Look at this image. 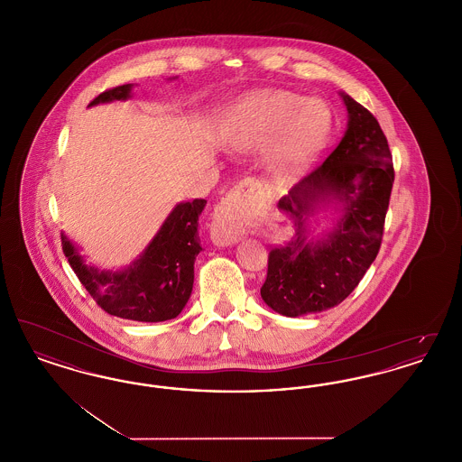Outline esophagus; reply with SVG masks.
<instances>
[{
  "label": "esophagus",
  "instance_id": "obj_1",
  "mask_svg": "<svg viewBox=\"0 0 462 462\" xmlns=\"http://www.w3.org/2000/svg\"><path fill=\"white\" fill-rule=\"evenodd\" d=\"M262 200V187L258 181L247 178L228 196L221 199L215 208L211 236L221 245L234 244L241 237L242 226Z\"/></svg>",
  "mask_w": 462,
  "mask_h": 462
}]
</instances>
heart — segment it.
Wrapping results in <instances>:
<instances>
[{"label":"heart","instance_id":"b5f03b06","mask_svg":"<svg viewBox=\"0 0 462 462\" xmlns=\"http://www.w3.org/2000/svg\"><path fill=\"white\" fill-rule=\"evenodd\" d=\"M324 106L291 91H268L244 100L226 133V147L237 154L266 151L273 175L298 173L329 134Z\"/></svg>","mask_w":462,"mask_h":462}]
</instances>
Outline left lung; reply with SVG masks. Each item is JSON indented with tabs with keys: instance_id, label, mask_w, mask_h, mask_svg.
<instances>
[{
	"instance_id": "1",
	"label": "left lung",
	"mask_w": 462,
	"mask_h": 462,
	"mask_svg": "<svg viewBox=\"0 0 462 462\" xmlns=\"http://www.w3.org/2000/svg\"><path fill=\"white\" fill-rule=\"evenodd\" d=\"M341 97L348 110L345 136L279 200L294 220V236L270 249L262 298L286 317L324 311L346 300L383 241L395 180L388 140L369 110L345 93ZM330 198L344 206V218L328 240L313 245L307 241V217L317 201Z\"/></svg>"
}]
</instances>
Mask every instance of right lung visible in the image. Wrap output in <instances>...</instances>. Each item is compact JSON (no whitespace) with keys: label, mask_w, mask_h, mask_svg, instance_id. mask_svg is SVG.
Returning a JSON list of instances; mask_svg holds the SVG:
<instances>
[{"label":"right lung","mask_w":462,"mask_h":462,"mask_svg":"<svg viewBox=\"0 0 462 462\" xmlns=\"http://www.w3.org/2000/svg\"><path fill=\"white\" fill-rule=\"evenodd\" d=\"M130 91L132 85L106 89L89 106L126 100ZM204 206V199L180 202L142 256L119 272H98L85 264L66 236L62 249L79 282L102 310L136 322H164L180 315L190 298L194 263L202 251L198 226Z\"/></svg>","instance_id":"add662e5"}]
</instances>
